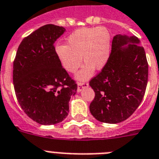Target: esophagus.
<instances>
[{"label":"esophagus","mask_w":159,"mask_h":159,"mask_svg":"<svg viewBox=\"0 0 159 159\" xmlns=\"http://www.w3.org/2000/svg\"><path fill=\"white\" fill-rule=\"evenodd\" d=\"M87 87H89V84L88 83H79L78 85H77V92L80 93L83 89Z\"/></svg>","instance_id":"34e87169"}]
</instances>
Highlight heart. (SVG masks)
Segmentation results:
<instances>
[{
	"instance_id": "obj_1",
	"label": "heart",
	"mask_w": 159,
	"mask_h": 159,
	"mask_svg": "<svg viewBox=\"0 0 159 159\" xmlns=\"http://www.w3.org/2000/svg\"><path fill=\"white\" fill-rule=\"evenodd\" d=\"M110 31L104 27H86L72 32L66 38V45L57 44L55 54L64 70L75 73L82 64V57L86 62L77 73V80L85 81L93 75L94 68L102 70L108 61L111 51Z\"/></svg>"
}]
</instances>
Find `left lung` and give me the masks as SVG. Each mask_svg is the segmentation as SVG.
Segmentation results:
<instances>
[{
  "mask_svg": "<svg viewBox=\"0 0 159 159\" xmlns=\"http://www.w3.org/2000/svg\"><path fill=\"white\" fill-rule=\"evenodd\" d=\"M147 82L148 62L140 40L117 34L106 66L89 82L95 92L89 106L92 115L106 124L124 121L142 102Z\"/></svg>",
  "mask_w": 159,
  "mask_h": 159,
  "instance_id": "1",
  "label": "left lung"
}]
</instances>
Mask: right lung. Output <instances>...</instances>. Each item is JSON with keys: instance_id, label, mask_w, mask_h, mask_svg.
<instances>
[{"instance_id": "1", "label": "right lung", "mask_w": 159, "mask_h": 159, "mask_svg": "<svg viewBox=\"0 0 159 159\" xmlns=\"http://www.w3.org/2000/svg\"><path fill=\"white\" fill-rule=\"evenodd\" d=\"M66 29L47 24L24 38L14 61L13 82L24 112L42 125L61 123L69 112V102L77 91L55 54L54 43Z\"/></svg>"}]
</instances>
